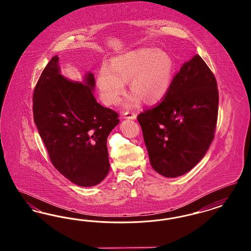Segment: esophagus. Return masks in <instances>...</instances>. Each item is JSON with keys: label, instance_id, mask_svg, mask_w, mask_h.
I'll return each mask as SVG.
<instances>
[{"label": "esophagus", "instance_id": "esophagus-1", "mask_svg": "<svg viewBox=\"0 0 251 251\" xmlns=\"http://www.w3.org/2000/svg\"><path fill=\"white\" fill-rule=\"evenodd\" d=\"M123 117L125 119H130V120H135L136 119V114L132 111H125L123 114Z\"/></svg>", "mask_w": 251, "mask_h": 251}]
</instances>
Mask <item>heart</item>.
<instances>
[{"instance_id":"b5f03b06","label":"heart","mask_w":251,"mask_h":251,"mask_svg":"<svg viewBox=\"0 0 251 251\" xmlns=\"http://www.w3.org/2000/svg\"><path fill=\"white\" fill-rule=\"evenodd\" d=\"M173 69V60L167 51L140 49L113 59L111 65L103 64L98 72L97 84L101 100L109 105L119 102L128 79L133 92L127 99V106L137 104L142 97L154 102L167 94Z\"/></svg>"}]
</instances>
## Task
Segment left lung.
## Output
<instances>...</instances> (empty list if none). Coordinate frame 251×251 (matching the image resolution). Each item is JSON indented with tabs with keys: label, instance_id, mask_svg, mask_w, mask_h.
<instances>
[{
	"label": "left lung",
	"instance_id": "left-lung-1",
	"mask_svg": "<svg viewBox=\"0 0 251 251\" xmlns=\"http://www.w3.org/2000/svg\"><path fill=\"white\" fill-rule=\"evenodd\" d=\"M218 100L215 75L196 54L174 76L164 100L137 116L156 172L179 177L202 159L215 138Z\"/></svg>",
	"mask_w": 251,
	"mask_h": 251
}]
</instances>
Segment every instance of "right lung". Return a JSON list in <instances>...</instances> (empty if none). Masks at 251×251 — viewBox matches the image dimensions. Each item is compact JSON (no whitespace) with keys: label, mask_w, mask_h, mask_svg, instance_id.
Segmentation results:
<instances>
[{"label":"right lung","mask_w":251,"mask_h":251,"mask_svg":"<svg viewBox=\"0 0 251 251\" xmlns=\"http://www.w3.org/2000/svg\"><path fill=\"white\" fill-rule=\"evenodd\" d=\"M53 56L36 83L33 94L34 121L53 167L72 182L94 186L107 176V137L120 122L119 114L98 103L95 79L74 83L59 73Z\"/></svg>","instance_id":"add662e5"}]
</instances>
